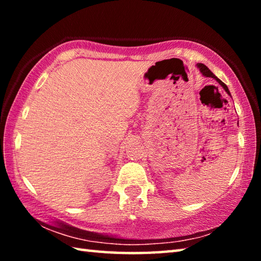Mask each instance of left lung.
Instances as JSON below:
<instances>
[{"mask_svg": "<svg viewBox=\"0 0 261 261\" xmlns=\"http://www.w3.org/2000/svg\"><path fill=\"white\" fill-rule=\"evenodd\" d=\"M198 68H199V69H200V71H201V73H202V74H204V76H206V77H212V78H214L216 82H219V84H220V85H221V86H222V87L224 88V91H226V92H227V93H228L229 95H230V92H229V90H228V87H227V85H226V84H224V83H222V82H221L219 78H216V77L214 76V74H213V73H212V71H211V70H210L208 68H207V67H206V65H204V64H201V63H199V64H198Z\"/></svg>", "mask_w": 261, "mask_h": 261, "instance_id": "8db88e82", "label": "left lung"}]
</instances>
